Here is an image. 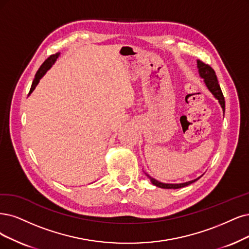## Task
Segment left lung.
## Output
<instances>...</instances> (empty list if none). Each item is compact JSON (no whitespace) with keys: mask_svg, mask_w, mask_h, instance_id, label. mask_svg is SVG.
I'll list each match as a JSON object with an SVG mask.
<instances>
[{"mask_svg":"<svg viewBox=\"0 0 249 249\" xmlns=\"http://www.w3.org/2000/svg\"><path fill=\"white\" fill-rule=\"evenodd\" d=\"M197 67H198V71H199V75L201 78L204 79V83L206 87L208 88V90L213 93V95L218 100V103L220 105V107H223V110L225 112V97L223 95V92L222 89L219 87L218 84V81L215 75V71H213V69L211 68L208 64L202 62L201 60H197ZM148 178H150L151 182L153 185H155L156 187L158 188H162V189H179V188H183V187H187L191 183L195 182L196 180H198L200 178H196V179H193L187 182H182V183H164L161 182L157 179L153 178L152 177H150L149 174H146Z\"/></svg>","mask_w":249,"mask_h":249,"instance_id":"obj_1","label":"left lung"}]
</instances>
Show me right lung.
Wrapping results in <instances>:
<instances>
[{"label":"right lung","mask_w":249,"mask_h":249,"mask_svg":"<svg viewBox=\"0 0 249 249\" xmlns=\"http://www.w3.org/2000/svg\"><path fill=\"white\" fill-rule=\"evenodd\" d=\"M59 56V53H56V54H53L51 55L50 57H48L47 59H46L42 66L40 67V69L38 70V71H36V76H35V79L33 81V84H32V87H31V90H30V93H32V92L34 91V89L36 88V86L38 85V83L40 82V80L42 79V77L45 75L46 72H47V71L53 66L54 62L56 61L57 57Z\"/></svg>","instance_id":"obj_1"}]
</instances>
